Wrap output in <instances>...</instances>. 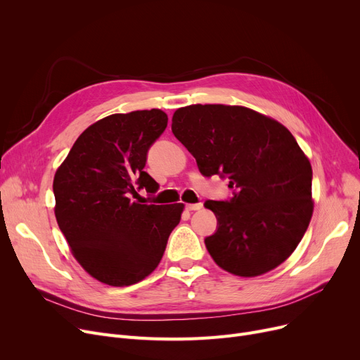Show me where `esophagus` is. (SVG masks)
<instances>
[{"label":"esophagus","mask_w":360,"mask_h":360,"mask_svg":"<svg viewBox=\"0 0 360 360\" xmlns=\"http://www.w3.org/2000/svg\"><path fill=\"white\" fill-rule=\"evenodd\" d=\"M202 207L201 202H195V204H185V209L190 210V212H195V210H200Z\"/></svg>","instance_id":"esophagus-1"}]
</instances>
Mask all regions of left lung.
<instances>
[{
	"instance_id": "1",
	"label": "left lung",
	"mask_w": 360,
	"mask_h": 360,
	"mask_svg": "<svg viewBox=\"0 0 360 360\" xmlns=\"http://www.w3.org/2000/svg\"><path fill=\"white\" fill-rule=\"evenodd\" d=\"M174 136L202 176L229 179L232 197L207 200L217 231L204 239L219 267L242 277L289 258L312 216V167L290 131L243 106L191 105L172 118Z\"/></svg>"
}]
</instances>
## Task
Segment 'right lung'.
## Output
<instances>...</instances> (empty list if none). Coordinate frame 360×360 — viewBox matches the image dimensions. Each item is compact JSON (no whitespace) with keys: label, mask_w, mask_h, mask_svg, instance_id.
<instances>
[{"label":"right lung","mask_w":360,"mask_h":360,"mask_svg":"<svg viewBox=\"0 0 360 360\" xmlns=\"http://www.w3.org/2000/svg\"><path fill=\"white\" fill-rule=\"evenodd\" d=\"M166 125L160 109L109 115L83 132L55 174L60 229L82 267L109 286H131L153 271L181 220L184 204L131 200L143 188L159 190L144 166Z\"/></svg>","instance_id":"add662e5"}]
</instances>
